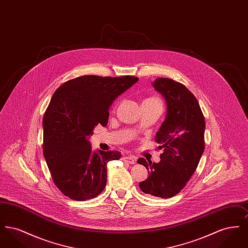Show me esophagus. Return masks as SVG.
<instances>
[{"mask_svg": "<svg viewBox=\"0 0 248 248\" xmlns=\"http://www.w3.org/2000/svg\"><path fill=\"white\" fill-rule=\"evenodd\" d=\"M123 161L131 165H134L136 163V159L133 156H124L123 157Z\"/></svg>", "mask_w": 248, "mask_h": 248, "instance_id": "1", "label": "esophagus"}]
</instances>
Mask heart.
Masks as SVG:
<instances>
[{
	"label": "heart",
	"instance_id": "b5f03b06",
	"mask_svg": "<svg viewBox=\"0 0 248 248\" xmlns=\"http://www.w3.org/2000/svg\"><path fill=\"white\" fill-rule=\"evenodd\" d=\"M146 100H153V101H160L158 98L156 97H150V98H147Z\"/></svg>",
	"mask_w": 248,
	"mask_h": 248
}]
</instances>
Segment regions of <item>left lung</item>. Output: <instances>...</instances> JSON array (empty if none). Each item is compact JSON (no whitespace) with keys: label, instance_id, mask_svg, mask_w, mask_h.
I'll list each match as a JSON object with an SVG mask.
<instances>
[{"label":"left lung","instance_id":"obj_1","mask_svg":"<svg viewBox=\"0 0 248 248\" xmlns=\"http://www.w3.org/2000/svg\"><path fill=\"white\" fill-rule=\"evenodd\" d=\"M153 85L167 106L165 120L155 136L164 153L157 164L138 160L150 173L140 187L144 193L170 198L186 186L197 168L204 151L205 122L196 97L184 84L157 78Z\"/></svg>","mask_w":248,"mask_h":248}]
</instances>
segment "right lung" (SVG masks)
<instances>
[{
  "label": "right lung",
  "instance_id": "obj_1",
  "mask_svg": "<svg viewBox=\"0 0 248 248\" xmlns=\"http://www.w3.org/2000/svg\"><path fill=\"white\" fill-rule=\"evenodd\" d=\"M138 80L84 75L53 94L43 119V152L54 183L70 199H92L105 189L107 164L121 153H93L88 139L98 124L106 126L109 106Z\"/></svg>",
  "mask_w": 248,
  "mask_h": 248
}]
</instances>
